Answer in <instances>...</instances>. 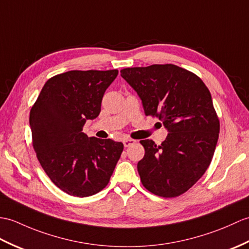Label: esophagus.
<instances>
[{
	"mask_svg": "<svg viewBox=\"0 0 249 249\" xmlns=\"http://www.w3.org/2000/svg\"><path fill=\"white\" fill-rule=\"evenodd\" d=\"M136 143V140H132V139H124L123 140V144L125 147H128L130 145H132V144Z\"/></svg>",
	"mask_w": 249,
	"mask_h": 249,
	"instance_id": "esophagus-1",
	"label": "esophagus"
}]
</instances>
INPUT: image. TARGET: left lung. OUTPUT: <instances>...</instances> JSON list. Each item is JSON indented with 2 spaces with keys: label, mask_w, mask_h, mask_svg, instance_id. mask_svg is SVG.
I'll return each mask as SVG.
<instances>
[{
  "label": "left lung",
  "mask_w": 249,
  "mask_h": 249,
  "mask_svg": "<svg viewBox=\"0 0 249 249\" xmlns=\"http://www.w3.org/2000/svg\"><path fill=\"white\" fill-rule=\"evenodd\" d=\"M121 76L141 98L145 114L169 131L160 145L140 141L145 149L138 162L141 182L155 195L176 197L204 175L215 151L219 121L210 91L197 75L175 65L127 68Z\"/></svg>",
  "instance_id": "obj_1"
}]
</instances>
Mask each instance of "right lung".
I'll use <instances>...</instances> for the list:
<instances>
[{"label": "right lung", "mask_w": 249, "mask_h": 249, "mask_svg": "<svg viewBox=\"0 0 249 249\" xmlns=\"http://www.w3.org/2000/svg\"><path fill=\"white\" fill-rule=\"evenodd\" d=\"M118 70L69 71L50 78L30 113L33 146L42 169L63 192L77 197L105 188L123 152L122 142L88 137L87 120L101 112Z\"/></svg>", "instance_id": "obj_1"}]
</instances>
